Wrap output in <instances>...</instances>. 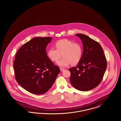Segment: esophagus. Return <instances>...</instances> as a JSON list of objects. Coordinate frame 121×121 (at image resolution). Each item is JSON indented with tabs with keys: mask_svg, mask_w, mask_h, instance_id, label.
Listing matches in <instances>:
<instances>
[{
	"mask_svg": "<svg viewBox=\"0 0 121 121\" xmlns=\"http://www.w3.org/2000/svg\"><path fill=\"white\" fill-rule=\"evenodd\" d=\"M60 70H61V71H62V72H63V71L64 70H65V69H63V68H60Z\"/></svg>",
	"mask_w": 121,
	"mask_h": 121,
	"instance_id": "esophagus-1",
	"label": "esophagus"
}]
</instances>
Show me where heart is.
<instances>
[{"label": "heart", "instance_id": "1", "mask_svg": "<svg viewBox=\"0 0 121 121\" xmlns=\"http://www.w3.org/2000/svg\"><path fill=\"white\" fill-rule=\"evenodd\" d=\"M55 45L57 49L50 48L48 50V56L54 62H57L63 56V58L57 63L58 66L66 67L70 64L74 65L80 61L83 52L80 44L64 39L58 41Z\"/></svg>", "mask_w": 121, "mask_h": 121}]
</instances>
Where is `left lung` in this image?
Wrapping results in <instances>:
<instances>
[{
    "label": "left lung",
    "mask_w": 121,
    "mask_h": 121,
    "mask_svg": "<svg viewBox=\"0 0 121 121\" xmlns=\"http://www.w3.org/2000/svg\"><path fill=\"white\" fill-rule=\"evenodd\" d=\"M82 40L83 53L77 67L69 69L70 81L76 89L87 91L100 83L107 69V60L104 50L96 41L83 34H76Z\"/></svg>",
    "instance_id": "1"
}]
</instances>
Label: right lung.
I'll return each instance as SVG.
<instances>
[{"mask_svg":"<svg viewBox=\"0 0 121 121\" xmlns=\"http://www.w3.org/2000/svg\"><path fill=\"white\" fill-rule=\"evenodd\" d=\"M50 37H35L18 50L13 63L17 83L29 92L46 93L52 86L60 70L47 56Z\"/></svg>","mask_w":121,"mask_h":121,"instance_id":"obj_1","label":"right lung"}]
</instances>
